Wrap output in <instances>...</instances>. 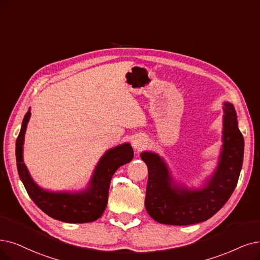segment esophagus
I'll use <instances>...</instances> for the list:
<instances>
[{
	"label": "esophagus",
	"mask_w": 260,
	"mask_h": 260,
	"mask_svg": "<svg viewBox=\"0 0 260 260\" xmlns=\"http://www.w3.org/2000/svg\"><path fill=\"white\" fill-rule=\"evenodd\" d=\"M145 145H146V139L141 136H138L132 140V146L136 150H141Z\"/></svg>",
	"instance_id": "1"
}]
</instances>
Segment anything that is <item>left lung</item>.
Wrapping results in <instances>:
<instances>
[{
	"instance_id": "obj_1",
	"label": "left lung",
	"mask_w": 260,
	"mask_h": 260,
	"mask_svg": "<svg viewBox=\"0 0 260 260\" xmlns=\"http://www.w3.org/2000/svg\"><path fill=\"white\" fill-rule=\"evenodd\" d=\"M223 145L219 164L201 189L178 185L163 158L144 151L141 159L148 168L145 207L154 221L168 225H191L207 221L230 200L240 175L244 141L238 128L234 106L224 102Z\"/></svg>"
}]
</instances>
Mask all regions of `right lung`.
I'll return each instance as SVG.
<instances>
[{"label": "right lung", "instance_id": "add662e5", "mask_svg": "<svg viewBox=\"0 0 260 260\" xmlns=\"http://www.w3.org/2000/svg\"><path fill=\"white\" fill-rule=\"evenodd\" d=\"M30 108L22 121L16 142V159L19 177L38 208L46 214L65 223L94 222L105 212L112 176L121 165L133 159V149L124 143L109 149L99 160L87 188L79 192H52L44 190L33 180L23 162V144Z\"/></svg>", "mask_w": 260, "mask_h": 260}]
</instances>
